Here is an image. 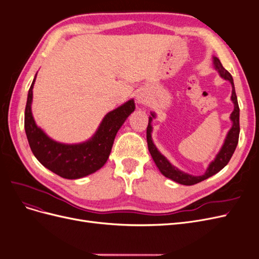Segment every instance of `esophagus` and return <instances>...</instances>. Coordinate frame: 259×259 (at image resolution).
Here are the masks:
<instances>
[{
  "label": "esophagus",
  "mask_w": 259,
  "mask_h": 259,
  "mask_svg": "<svg viewBox=\"0 0 259 259\" xmlns=\"http://www.w3.org/2000/svg\"><path fill=\"white\" fill-rule=\"evenodd\" d=\"M137 101H138V104H142V105L147 104L148 103V97H147L146 94L139 93L137 95Z\"/></svg>",
  "instance_id": "34e87169"
}]
</instances>
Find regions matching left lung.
I'll list each match as a JSON object with an SVG mask.
<instances>
[{
    "label": "left lung",
    "instance_id": "1",
    "mask_svg": "<svg viewBox=\"0 0 259 259\" xmlns=\"http://www.w3.org/2000/svg\"><path fill=\"white\" fill-rule=\"evenodd\" d=\"M214 65L216 67V69L218 70L219 74H221L222 77L224 79L228 80L231 85H232V95H231V100L233 101L234 104V110L231 113L230 119L232 121V127L229 131L228 135H227V138L225 140V144L222 148V150L219 151V153L217 154L216 159L209 164L208 168L206 169L205 174L202 176H192L187 173H184V171L179 170L178 168H176L175 166L171 165V164L165 159V156L162 155L158 149L155 148V146L152 143L151 139V121L152 117H154V114H151L152 116L149 117V123L147 126V144H148V149L149 152H150L152 159L154 161V163L156 164V166L160 169L161 173L171 179L174 182L182 184V185H186V186H191V185H195L198 183L203 182L204 179H207L208 177L215 175L216 173H218L219 170H222L227 164L229 163L231 156L236 150L237 145L239 143V134H240V108L238 105V99H237V94H236V90H234V84H233V79L231 74L227 71V70L223 67L221 60H219L217 57H214Z\"/></svg>",
    "mask_w": 259,
    "mask_h": 259
}]
</instances>
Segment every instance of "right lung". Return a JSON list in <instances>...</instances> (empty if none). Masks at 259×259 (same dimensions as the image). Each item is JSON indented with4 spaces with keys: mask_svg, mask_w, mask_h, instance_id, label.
I'll use <instances>...</instances> for the list:
<instances>
[{
    "mask_svg": "<svg viewBox=\"0 0 259 259\" xmlns=\"http://www.w3.org/2000/svg\"><path fill=\"white\" fill-rule=\"evenodd\" d=\"M31 84L25 110V130L28 142L35 158L53 173L67 179L88 176L107 162L117 131L126 117L134 111V100L109 112L101 122L96 134L89 142L80 145H62L54 142L38 128L31 113L32 89Z\"/></svg>",
    "mask_w": 259,
    "mask_h": 259,
    "instance_id": "1",
    "label": "right lung"
}]
</instances>
